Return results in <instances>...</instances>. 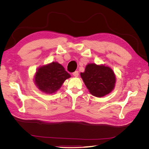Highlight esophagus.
Segmentation results:
<instances>
[{
	"label": "esophagus",
	"instance_id": "1",
	"mask_svg": "<svg viewBox=\"0 0 149 149\" xmlns=\"http://www.w3.org/2000/svg\"><path fill=\"white\" fill-rule=\"evenodd\" d=\"M73 75L74 76V77H78V75H79V73L78 71H74V73H73Z\"/></svg>",
	"mask_w": 149,
	"mask_h": 149
}]
</instances>
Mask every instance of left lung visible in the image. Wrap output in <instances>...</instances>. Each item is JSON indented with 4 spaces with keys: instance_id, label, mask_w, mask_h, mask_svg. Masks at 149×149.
<instances>
[{
    "instance_id": "8db88e82",
    "label": "left lung",
    "mask_w": 149,
    "mask_h": 149,
    "mask_svg": "<svg viewBox=\"0 0 149 149\" xmlns=\"http://www.w3.org/2000/svg\"><path fill=\"white\" fill-rule=\"evenodd\" d=\"M86 86L93 96L103 97L115 87L116 75L110 67L104 65L88 63L84 72L80 73Z\"/></svg>"
}]
</instances>
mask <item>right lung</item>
Returning <instances> with one entry per match:
<instances>
[{
    "label": "right lung",
    "mask_w": 149,
    "mask_h": 149,
    "mask_svg": "<svg viewBox=\"0 0 149 149\" xmlns=\"http://www.w3.org/2000/svg\"><path fill=\"white\" fill-rule=\"evenodd\" d=\"M71 75L65 71L64 67L58 62L40 66L34 76L37 87L43 93L53 94L59 89L66 79Z\"/></svg>",
    "instance_id": "add662e5"
}]
</instances>
